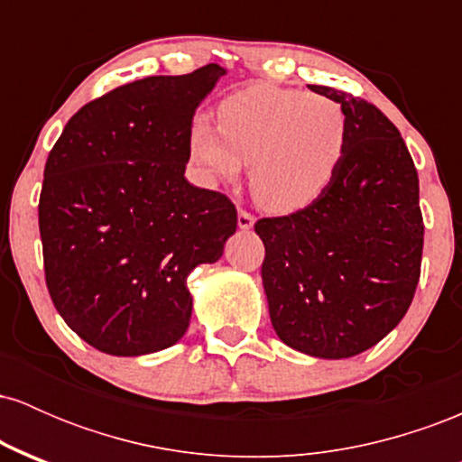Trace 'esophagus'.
<instances>
[{"mask_svg": "<svg viewBox=\"0 0 462 462\" xmlns=\"http://www.w3.org/2000/svg\"><path fill=\"white\" fill-rule=\"evenodd\" d=\"M254 224H256V217L247 213V210H238V227L241 230H252Z\"/></svg>", "mask_w": 462, "mask_h": 462, "instance_id": "1", "label": "esophagus"}]
</instances>
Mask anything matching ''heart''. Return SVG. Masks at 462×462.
<instances>
[{"instance_id":"b5f03b06","label":"heart","mask_w":462,"mask_h":462,"mask_svg":"<svg viewBox=\"0 0 462 462\" xmlns=\"http://www.w3.org/2000/svg\"><path fill=\"white\" fill-rule=\"evenodd\" d=\"M219 119L201 113L190 121L195 171L206 184L230 182L247 161L254 193L273 213L319 199L347 153V115L326 95L254 84L221 102Z\"/></svg>"}]
</instances>
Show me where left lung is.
I'll return each mask as SVG.
<instances>
[{"label":"left lung","instance_id":"1","mask_svg":"<svg viewBox=\"0 0 462 462\" xmlns=\"http://www.w3.org/2000/svg\"><path fill=\"white\" fill-rule=\"evenodd\" d=\"M343 106L347 153L319 199L261 219L263 286L273 330L315 358H349L406 315L421 273L423 219L415 162L374 104L315 87Z\"/></svg>","mask_w":462,"mask_h":462}]
</instances>
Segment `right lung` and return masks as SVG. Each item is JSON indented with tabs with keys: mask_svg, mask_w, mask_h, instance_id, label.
I'll return each instance as SVG.
<instances>
[{
	"mask_svg": "<svg viewBox=\"0 0 462 462\" xmlns=\"http://www.w3.org/2000/svg\"><path fill=\"white\" fill-rule=\"evenodd\" d=\"M226 69L152 76L69 119L39 201L51 301L79 338L113 356L171 347L187 332V278L236 230L226 195L184 178L195 110Z\"/></svg>",
	"mask_w": 462,
	"mask_h": 462,
	"instance_id": "right-lung-1",
	"label": "right lung"
}]
</instances>
